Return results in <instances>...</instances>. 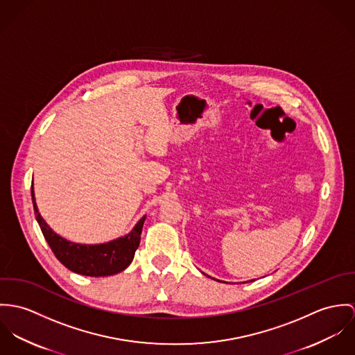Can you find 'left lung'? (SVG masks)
I'll list each match as a JSON object with an SVG mask.
<instances>
[{
  "label": "left lung",
  "instance_id": "8db88e82",
  "mask_svg": "<svg viewBox=\"0 0 355 355\" xmlns=\"http://www.w3.org/2000/svg\"><path fill=\"white\" fill-rule=\"evenodd\" d=\"M209 277H211V276H209ZM215 280H216V279H215ZM250 282H252V280H250Z\"/></svg>",
  "mask_w": 355,
  "mask_h": 355
}]
</instances>
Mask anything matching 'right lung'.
<instances>
[{
	"mask_svg": "<svg viewBox=\"0 0 355 355\" xmlns=\"http://www.w3.org/2000/svg\"><path fill=\"white\" fill-rule=\"evenodd\" d=\"M35 218L40 230L55 257L72 272L85 276H109L123 271L132 263L140 243V234L146 216L125 236L99 245H81L55 234L40 216L34 188H31Z\"/></svg>",
	"mask_w": 355,
	"mask_h": 355,
	"instance_id": "obj_1",
	"label": "right lung"
}]
</instances>
